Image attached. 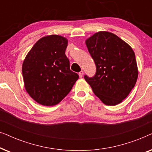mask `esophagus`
<instances>
[{"instance_id":"1","label":"esophagus","mask_w":152,"mask_h":152,"mask_svg":"<svg viewBox=\"0 0 152 152\" xmlns=\"http://www.w3.org/2000/svg\"><path fill=\"white\" fill-rule=\"evenodd\" d=\"M83 75H84V72H83V70H82V71H80V72H79V76H80V78L82 77Z\"/></svg>"}]
</instances>
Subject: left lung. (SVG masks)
Returning a JSON list of instances; mask_svg holds the SVG:
<instances>
[{"label": "left lung", "mask_w": 152, "mask_h": 152, "mask_svg": "<svg viewBox=\"0 0 152 152\" xmlns=\"http://www.w3.org/2000/svg\"><path fill=\"white\" fill-rule=\"evenodd\" d=\"M96 66L92 77L84 75L93 93L104 104L122 102L136 84L138 75L136 56L129 45L109 32L95 33L86 41Z\"/></svg>", "instance_id": "1"}]
</instances>
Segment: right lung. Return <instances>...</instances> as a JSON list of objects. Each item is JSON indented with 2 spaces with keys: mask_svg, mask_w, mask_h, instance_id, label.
Masks as SVG:
<instances>
[{
  "mask_svg": "<svg viewBox=\"0 0 152 152\" xmlns=\"http://www.w3.org/2000/svg\"><path fill=\"white\" fill-rule=\"evenodd\" d=\"M67 45V39L59 35L44 37L35 43L23 63L25 88L40 104H57L78 80L65 55Z\"/></svg>",
  "mask_w": 152,
  "mask_h": 152,
  "instance_id": "add662e5",
  "label": "right lung"
}]
</instances>
